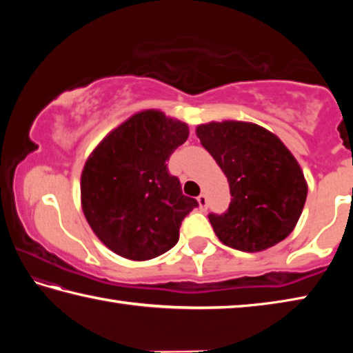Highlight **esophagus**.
Instances as JSON below:
<instances>
[{
  "label": "esophagus",
  "instance_id": "34e87169",
  "mask_svg": "<svg viewBox=\"0 0 353 353\" xmlns=\"http://www.w3.org/2000/svg\"><path fill=\"white\" fill-rule=\"evenodd\" d=\"M198 204L202 208V210H205L207 205H208V201H207V196L205 194H199L198 196Z\"/></svg>",
  "mask_w": 353,
  "mask_h": 353
}]
</instances>
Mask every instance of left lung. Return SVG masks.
I'll list each match as a JSON object with an SVG mask.
<instances>
[{
	"mask_svg": "<svg viewBox=\"0 0 353 353\" xmlns=\"http://www.w3.org/2000/svg\"><path fill=\"white\" fill-rule=\"evenodd\" d=\"M196 135L230 188L227 212L208 214L219 241L260 252L285 240L301 218L308 185L283 141L259 124L234 119L199 124Z\"/></svg>",
	"mask_w": 353,
	"mask_h": 353,
	"instance_id": "left-lung-1",
	"label": "left lung"
}]
</instances>
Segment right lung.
Instances as JSON below:
<instances>
[{
    "mask_svg": "<svg viewBox=\"0 0 353 353\" xmlns=\"http://www.w3.org/2000/svg\"><path fill=\"white\" fill-rule=\"evenodd\" d=\"M188 124L148 109L110 130L81 174L83 216L101 243L124 259L145 261L179 241L198 201L182 194L166 160L188 139Z\"/></svg>",
    "mask_w": 353,
    "mask_h": 353,
    "instance_id": "obj_1",
    "label": "right lung"
}]
</instances>
